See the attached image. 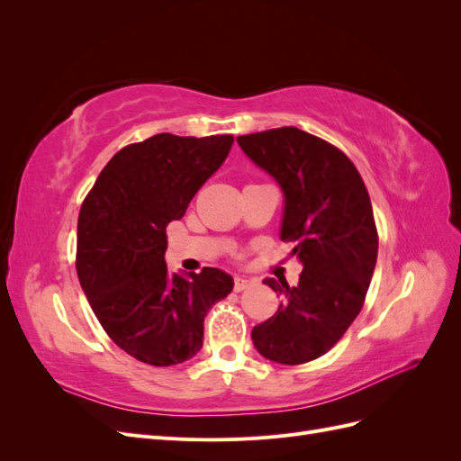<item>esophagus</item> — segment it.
Returning a JSON list of instances; mask_svg holds the SVG:
<instances>
[{"label": "esophagus", "mask_w": 461, "mask_h": 461, "mask_svg": "<svg viewBox=\"0 0 461 461\" xmlns=\"http://www.w3.org/2000/svg\"><path fill=\"white\" fill-rule=\"evenodd\" d=\"M254 281L249 276H244V275H236L234 276V290L236 292H240V290H244V288H248L249 285H252Z\"/></svg>", "instance_id": "obj_1"}]
</instances>
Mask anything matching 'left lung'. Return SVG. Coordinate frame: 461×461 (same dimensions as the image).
Segmentation results:
<instances>
[{"label":"left lung","mask_w":461,"mask_h":461,"mask_svg":"<svg viewBox=\"0 0 461 461\" xmlns=\"http://www.w3.org/2000/svg\"><path fill=\"white\" fill-rule=\"evenodd\" d=\"M236 142L281 186V240L303 267L298 286L265 278L283 302L252 340L275 364L300 366L327 354L364 305L379 249L369 194L340 149L296 127Z\"/></svg>","instance_id":"8db88e82"}]
</instances>
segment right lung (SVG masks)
Masks as SVG:
<instances>
[{
	"mask_svg": "<svg viewBox=\"0 0 461 461\" xmlns=\"http://www.w3.org/2000/svg\"><path fill=\"white\" fill-rule=\"evenodd\" d=\"M234 138L161 132L115 153L80 207L77 273L82 290L121 350L156 367L183 364L203 344V317L230 294L217 267L169 273L171 221L227 159Z\"/></svg>",
	"mask_w": 461,
	"mask_h": 461,
	"instance_id": "add662e5",
	"label": "right lung"
}]
</instances>
